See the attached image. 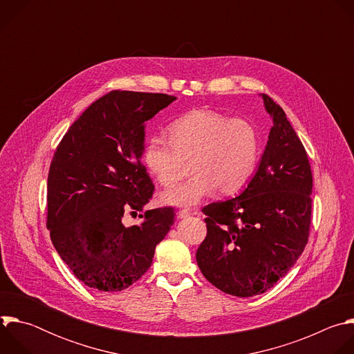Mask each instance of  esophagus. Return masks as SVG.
I'll use <instances>...</instances> for the list:
<instances>
[{
    "label": "esophagus",
    "instance_id": "34e87169",
    "mask_svg": "<svg viewBox=\"0 0 354 354\" xmlns=\"http://www.w3.org/2000/svg\"><path fill=\"white\" fill-rule=\"evenodd\" d=\"M176 216H178V218H186V217L190 216V212L186 210V209H185V210H179Z\"/></svg>",
    "mask_w": 354,
    "mask_h": 354
}]
</instances>
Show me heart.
<instances>
[{"instance_id":"obj_1","label":"heart","mask_w":354,"mask_h":354,"mask_svg":"<svg viewBox=\"0 0 354 354\" xmlns=\"http://www.w3.org/2000/svg\"><path fill=\"white\" fill-rule=\"evenodd\" d=\"M168 138L149 137L142 154L147 169L162 186H172L190 164L187 182L161 193L164 205L192 207L217 189L230 196L254 176L261 141L257 127L246 119H231L210 109H194L168 126Z\"/></svg>"}]
</instances>
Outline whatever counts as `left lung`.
Returning a JSON list of instances; mask_svg holds the SVG:
<instances>
[{"label":"left lung","mask_w":354,"mask_h":354,"mask_svg":"<svg viewBox=\"0 0 354 354\" xmlns=\"http://www.w3.org/2000/svg\"><path fill=\"white\" fill-rule=\"evenodd\" d=\"M273 126L255 175L239 196L203 209L207 235L196 252L203 276L221 291L254 297L273 287L304 250L313 174L284 111L261 93Z\"/></svg>","instance_id":"left-lung-1"}]
</instances>
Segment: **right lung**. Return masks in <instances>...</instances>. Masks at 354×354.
<instances>
[{
    "instance_id": "add662e5",
    "label": "right lung",
    "mask_w": 354,
    "mask_h": 354,
    "mask_svg": "<svg viewBox=\"0 0 354 354\" xmlns=\"http://www.w3.org/2000/svg\"><path fill=\"white\" fill-rule=\"evenodd\" d=\"M176 97L113 91L99 97L60 141L47 178V228L64 263L85 286L122 291L153 263L174 224L171 207L142 210L154 192L141 162L145 123ZM142 217V216H141Z\"/></svg>"
}]
</instances>
